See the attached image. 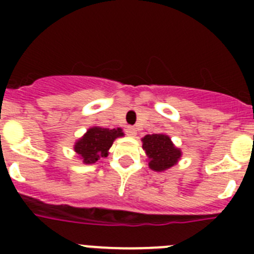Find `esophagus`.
<instances>
[{"label":"esophagus","instance_id":"obj_1","mask_svg":"<svg viewBox=\"0 0 254 254\" xmlns=\"http://www.w3.org/2000/svg\"><path fill=\"white\" fill-rule=\"evenodd\" d=\"M126 133L128 134L129 137H134V136L137 134V129L134 128V127H131V126H128V127L126 128Z\"/></svg>","mask_w":254,"mask_h":254}]
</instances>
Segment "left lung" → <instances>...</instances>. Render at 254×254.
<instances>
[{
	"label": "left lung",
	"instance_id": "8db88e82",
	"mask_svg": "<svg viewBox=\"0 0 254 254\" xmlns=\"http://www.w3.org/2000/svg\"><path fill=\"white\" fill-rule=\"evenodd\" d=\"M149 161V168L154 172H165L177 165L182 158V150L173 143L165 133L146 134L141 138Z\"/></svg>",
	"mask_w": 254,
	"mask_h": 254
}]
</instances>
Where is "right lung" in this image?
Returning <instances> with one entry per match:
<instances>
[{
	"instance_id": "obj_1",
	"label": "right lung",
	"mask_w": 254,
	"mask_h": 254,
	"mask_svg": "<svg viewBox=\"0 0 254 254\" xmlns=\"http://www.w3.org/2000/svg\"><path fill=\"white\" fill-rule=\"evenodd\" d=\"M123 136L125 133L121 127L109 129L100 126H93L82 137L76 140L73 151L84 164H94L100 159L107 158L114 141Z\"/></svg>"
}]
</instances>
